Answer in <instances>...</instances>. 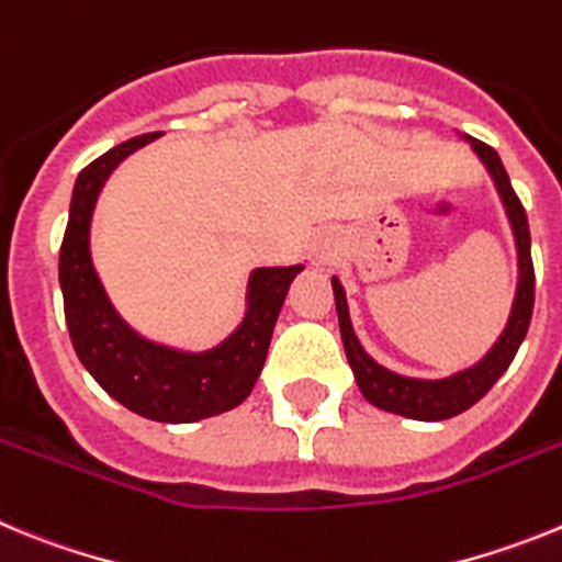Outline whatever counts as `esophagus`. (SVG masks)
Returning <instances> with one entry per match:
<instances>
[{"label":"esophagus","instance_id":"esophagus-1","mask_svg":"<svg viewBox=\"0 0 562 562\" xmlns=\"http://www.w3.org/2000/svg\"><path fill=\"white\" fill-rule=\"evenodd\" d=\"M312 258H315L317 267L329 265L331 258H335V238H331V233H317L315 241H312Z\"/></svg>","mask_w":562,"mask_h":562}]
</instances>
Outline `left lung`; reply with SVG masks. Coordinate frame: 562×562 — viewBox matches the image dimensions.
I'll return each instance as SVG.
<instances>
[{
    "label": "left lung",
    "instance_id": "1",
    "mask_svg": "<svg viewBox=\"0 0 562 562\" xmlns=\"http://www.w3.org/2000/svg\"><path fill=\"white\" fill-rule=\"evenodd\" d=\"M467 146L473 148V154L486 168L490 180H493L498 200L504 205L506 222L515 238V256H518V284H515L513 310L506 317L504 329L495 337V342L486 349L481 360H475L467 369L453 371L448 376H408L400 371L385 369L382 362L366 351V346L357 337L355 324L349 315V301H346V290H342L340 278L331 276V290H335V306L337 321H340V337L342 349H346V360H349L351 371H355L357 389L374 408L389 411V414L405 416V419L416 422H441L450 416L461 414L470 405L481 400L486 391L493 389L495 380L509 369L515 351L524 342L529 321H532L535 306V270H532V238H529V222H526V211L520 200L515 196L509 173H506L504 162H501L498 151L490 148L486 143L475 140V137H461Z\"/></svg>",
    "mask_w": 562,
    "mask_h": 562
}]
</instances>
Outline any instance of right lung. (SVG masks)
Masks as SVG:
<instances>
[{
    "instance_id": "1",
    "label": "right lung",
    "mask_w": 562,
    "mask_h": 562,
    "mask_svg": "<svg viewBox=\"0 0 562 562\" xmlns=\"http://www.w3.org/2000/svg\"><path fill=\"white\" fill-rule=\"evenodd\" d=\"M157 137L160 132L132 137L78 173L58 258V281L76 355L98 385L143 419L188 425L233 411L250 396L265 369L278 312L304 265L250 270L245 315L211 349H180L134 329L98 276L89 238L98 196L114 168Z\"/></svg>"
}]
</instances>
